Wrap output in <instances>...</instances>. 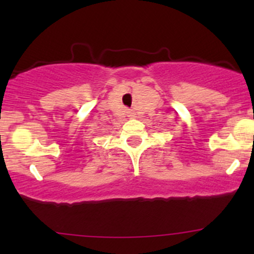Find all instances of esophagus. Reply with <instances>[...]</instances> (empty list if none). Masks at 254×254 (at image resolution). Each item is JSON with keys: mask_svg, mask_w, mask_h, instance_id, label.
Returning a JSON list of instances; mask_svg holds the SVG:
<instances>
[{"mask_svg": "<svg viewBox=\"0 0 254 254\" xmlns=\"http://www.w3.org/2000/svg\"><path fill=\"white\" fill-rule=\"evenodd\" d=\"M125 111H127V117H133V116H135V113H133L132 110L127 109Z\"/></svg>", "mask_w": 254, "mask_h": 254, "instance_id": "34e87169", "label": "esophagus"}]
</instances>
